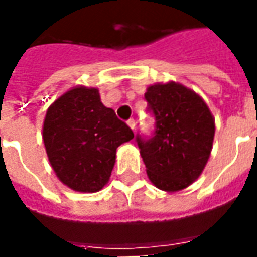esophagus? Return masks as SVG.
<instances>
[{
    "label": "esophagus",
    "instance_id": "34e87169",
    "mask_svg": "<svg viewBox=\"0 0 257 257\" xmlns=\"http://www.w3.org/2000/svg\"><path fill=\"white\" fill-rule=\"evenodd\" d=\"M126 123H128L129 128L132 129V131H135V128H136V121H135L134 118H131V119H128V121H126Z\"/></svg>",
    "mask_w": 257,
    "mask_h": 257
}]
</instances>
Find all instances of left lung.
<instances>
[{
    "mask_svg": "<svg viewBox=\"0 0 257 257\" xmlns=\"http://www.w3.org/2000/svg\"><path fill=\"white\" fill-rule=\"evenodd\" d=\"M145 99L156 118L154 135L136 138L146 172L160 190L186 189L209 160L215 118L201 96L173 81L149 86Z\"/></svg>",
    "mask_w": 257,
    "mask_h": 257,
    "instance_id": "obj_1",
    "label": "left lung"
}]
</instances>
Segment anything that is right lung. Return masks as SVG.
I'll use <instances>...</instances> for the list:
<instances>
[{
  "label": "right lung",
  "mask_w": 257,
  "mask_h": 257,
  "mask_svg": "<svg viewBox=\"0 0 257 257\" xmlns=\"http://www.w3.org/2000/svg\"><path fill=\"white\" fill-rule=\"evenodd\" d=\"M42 139L59 180L79 193H96L111 176L118 146L134 132L100 101L96 88L75 86L49 106Z\"/></svg>",
  "instance_id": "obj_1"
}]
</instances>
